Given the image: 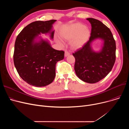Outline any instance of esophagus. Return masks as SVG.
<instances>
[{
    "label": "esophagus",
    "mask_w": 129,
    "mask_h": 129,
    "mask_svg": "<svg viewBox=\"0 0 129 129\" xmlns=\"http://www.w3.org/2000/svg\"><path fill=\"white\" fill-rule=\"evenodd\" d=\"M70 53L69 52H67V51H65V57H67V56H69V55H70Z\"/></svg>",
    "instance_id": "esophagus-1"
}]
</instances>
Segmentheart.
Returning a JSON list of instances; mask_svg holds the SVG:
<instances>
[{
  "label": "heart",
  "instance_id": "heart-1",
  "mask_svg": "<svg viewBox=\"0 0 129 129\" xmlns=\"http://www.w3.org/2000/svg\"><path fill=\"white\" fill-rule=\"evenodd\" d=\"M90 31L87 26L80 23H73L61 31L60 36L66 41H71L70 45L74 50L82 47L88 40ZM57 42L62 45L63 42L59 39H56Z\"/></svg>",
  "mask_w": 129,
  "mask_h": 129
}]
</instances>
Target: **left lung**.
Returning a JSON list of instances; mask_svg holds the SVG:
<instances>
[{
  "mask_svg": "<svg viewBox=\"0 0 129 129\" xmlns=\"http://www.w3.org/2000/svg\"><path fill=\"white\" fill-rule=\"evenodd\" d=\"M91 25L89 40L81 49L73 54L76 75L85 82L93 84L105 78L111 71L116 60V42L110 30L99 20L87 18ZM101 39L103 45L99 51H94L91 44Z\"/></svg>",
  "mask_w": 129,
  "mask_h": 129,
  "instance_id": "1",
  "label": "left lung"
}]
</instances>
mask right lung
Listing matches in <instances>:
<instances>
[{
    "instance_id": "right-lung-1",
    "label": "right lung",
    "mask_w": 129,
    "mask_h": 129,
    "mask_svg": "<svg viewBox=\"0 0 129 129\" xmlns=\"http://www.w3.org/2000/svg\"><path fill=\"white\" fill-rule=\"evenodd\" d=\"M56 21L32 22L16 38L13 62L19 76L30 85L40 87L52 83L56 75V64L64 57L63 51L54 49L48 40L39 36L49 34L53 39V24Z\"/></svg>"
}]
</instances>
